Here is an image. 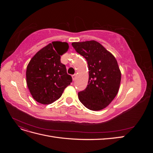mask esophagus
Returning a JSON list of instances; mask_svg holds the SVG:
<instances>
[{"instance_id":"1","label":"esophagus","mask_w":153,"mask_h":153,"mask_svg":"<svg viewBox=\"0 0 153 153\" xmlns=\"http://www.w3.org/2000/svg\"><path fill=\"white\" fill-rule=\"evenodd\" d=\"M76 74H75V75H72V78H73V80H75L76 79Z\"/></svg>"}]
</instances>
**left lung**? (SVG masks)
<instances>
[{
	"mask_svg": "<svg viewBox=\"0 0 153 153\" xmlns=\"http://www.w3.org/2000/svg\"><path fill=\"white\" fill-rule=\"evenodd\" d=\"M71 45L86 59L89 68L88 85L78 92V99L88 109L102 110L112 102L119 89L121 73L116 59L94 40Z\"/></svg>",
	"mask_w": 153,
	"mask_h": 153,
	"instance_id": "8db88e82",
	"label": "left lung"
}]
</instances>
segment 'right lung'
I'll return each instance as SVG.
<instances>
[{
    "label": "right lung",
    "instance_id": "1",
    "mask_svg": "<svg viewBox=\"0 0 153 153\" xmlns=\"http://www.w3.org/2000/svg\"><path fill=\"white\" fill-rule=\"evenodd\" d=\"M66 42L54 41L46 46L31 59L26 71L27 84L33 98L48 105L58 100L72 82L61 55L66 52Z\"/></svg>",
    "mask_w": 153,
    "mask_h": 153
}]
</instances>
